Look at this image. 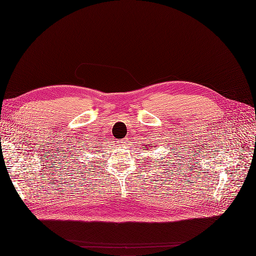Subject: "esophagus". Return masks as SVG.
Here are the masks:
<instances>
[{"label": "esophagus", "mask_w": 256, "mask_h": 256, "mask_svg": "<svg viewBox=\"0 0 256 256\" xmlns=\"http://www.w3.org/2000/svg\"><path fill=\"white\" fill-rule=\"evenodd\" d=\"M122 141H124V142H126V139H124V140H122Z\"/></svg>", "instance_id": "obj_1"}]
</instances>
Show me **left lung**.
<instances>
[{
  "label": "left lung",
  "instance_id": "1",
  "mask_svg": "<svg viewBox=\"0 0 256 256\" xmlns=\"http://www.w3.org/2000/svg\"><path fill=\"white\" fill-rule=\"evenodd\" d=\"M143 146H145V147H146V150H147L148 148L152 150V147H154V145H152V144H146V145H143Z\"/></svg>",
  "mask_w": 256,
  "mask_h": 256
}]
</instances>
